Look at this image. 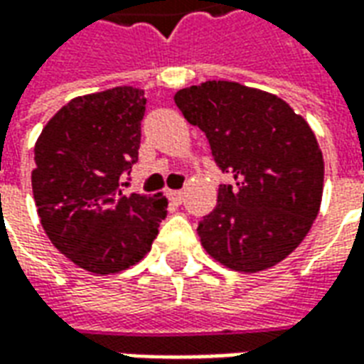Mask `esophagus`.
Returning <instances> with one entry per match:
<instances>
[{
	"mask_svg": "<svg viewBox=\"0 0 364 364\" xmlns=\"http://www.w3.org/2000/svg\"><path fill=\"white\" fill-rule=\"evenodd\" d=\"M183 197H185V195H183V191H167V198H169L173 205H181Z\"/></svg>",
	"mask_w": 364,
	"mask_h": 364,
	"instance_id": "1",
	"label": "esophagus"
}]
</instances>
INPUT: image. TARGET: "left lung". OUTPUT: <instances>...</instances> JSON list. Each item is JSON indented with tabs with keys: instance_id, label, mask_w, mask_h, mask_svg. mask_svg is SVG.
<instances>
[{
	"instance_id": "left-lung-1",
	"label": "left lung",
	"mask_w": 364,
	"mask_h": 364,
	"mask_svg": "<svg viewBox=\"0 0 364 364\" xmlns=\"http://www.w3.org/2000/svg\"><path fill=\"white\" fill-rule=\"evenodd\" d=\"M173 99L232 177L218 187L216 208L198 220L203 247L244 273L277 265L320 210L323 158L312 128L277 95L234 82L191 85Z\"/></svg>"
}]
</instances>
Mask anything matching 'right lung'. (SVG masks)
<instances>
[{"instance_id": "add662e5", "label": "right lung", "mask_w": 364, "mask_h": 364, "mask_svg": "<svg viewBox=\"0 0 364 364\" xmlns=\"http://www.w3.org/2000/svg\"><path fill=\"white\" fill-rule=\"evenodd\" d=\"M144 112L136 87L77 97L36 140L31 179L41 224L60 253L95 274L142 259L167 216L164 195L122 193L120 179L138 161Z\"/></svg>"}]
</instances>
